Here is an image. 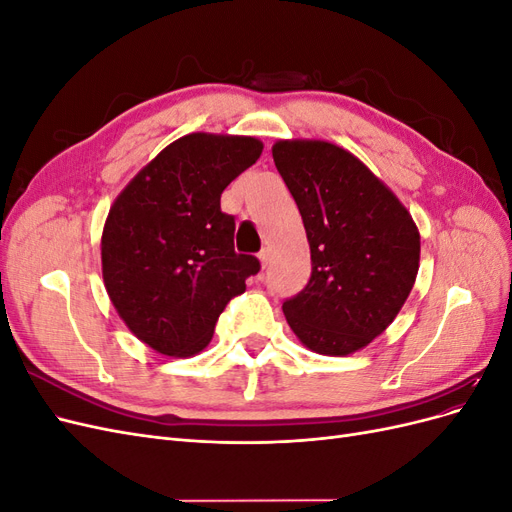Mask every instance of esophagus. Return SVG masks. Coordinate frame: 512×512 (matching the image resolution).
I'll return each mask as SVG.
<instances>
[{"label":"esophagus","mask_w":512,"mask_h":512,"mask_svg":"<svg viewBox=\"0 0 512 512\" xmlns=\"http://www.w3.org/2000/svg\"><path fill=\"white\" fill-rule=\"evenodd\" d=\"M258 258H260V265H262V267H267V265H269V258H271L269 247H265V250H260Z\"/></svg>","instance_id":"34e87169"}]
</instances>
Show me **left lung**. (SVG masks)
I'll return each mask as SVG.
<instances>
[{"label":"left lung","mask_w":512,"mask_h":512,"mask_svg":"<svg viewBox=\"0 0 512 512\" xmlns=\"http://www.w3.org/2000/svg\"><path fill=\"white\" fill-rule=\"evenodd\" d=\"M273 160L312 252L309 282L284 301V316L309 350L352 354L406 303L421 237L397 196L350 151L324 141H280Z\"/></svg>","instance_id":"left-lung-1"}]
</instances>
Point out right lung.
<instances>
[{
	"label": "right lung",
	"mask_w": 512,
	"mask_h": 512,
	"mask_svg": "<svg viewBox=\"0 0 512 512\" xmlns=\"http://www.w3.org/2000/svg\"><path fill=\"white\" fill-rule=\"evenodd\" d=\"M262 153L252 136L196 132L170 143L113 203L102 232V275L128 329L168 356H192L245 280L260 271L235 252L226 185Z\"/></svg>",
	"instance_id": "1"
}]
</instances>
